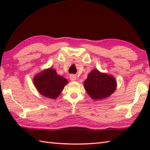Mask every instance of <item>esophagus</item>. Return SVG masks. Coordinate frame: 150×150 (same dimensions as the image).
<instances>
[{
    "instance_id": "obj_1",
    "label": "esophagus",
    "mask_w": 150,
    "mask_h": 150,
    "mask_svg": "<svg viewBox=\"0 0 150 150\" xmlns=\"http://www.w3.org/2000/svg\"><path fill=\"white\" fill-rule=\"evenodd\" d=\"M69 79L71 81H76V79H77V76H76L75 75H71L69 76Z\"/></svg>"
}]
</instances>
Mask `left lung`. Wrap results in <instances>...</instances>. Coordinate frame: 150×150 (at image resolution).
I'll list each match as a JSON object with an SVG mask.
<instances>
[{"mask_svg":"<svg viewBox=\"0 0 150 150\" xmlns=\"http://www.w3.org/2000/svg\"><path fill=\"white\" fill-rule=\"evenodd\" d=\"M116 81L113 75L93 69L84 81V88L93 100H102L109 97L116 89Z\"/></svg>","mask_w":150,"mask_h":150,"instance_id":"obj_1","label":"left lung"}]
</instances>
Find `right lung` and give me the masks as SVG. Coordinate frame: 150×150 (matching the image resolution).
Returning a JSON list of instances; mask_svg holds the SVG:
<instances>
[{
	"instance_id": "add662e5",
	"label": "right lung",
	"mask_w": 150,
	"mask_h": 150,
	"mask_svg": "<svg viewBox=\"0 0 150 150\" xmlns=\"http://www.w3.org/2000/svg\"><path fill=\"white\" fill-rule=\"evenodd\" d=\"M33 82L40 95L52 99L58 97L65 86L68 84V81L58 75L52 68L44 69L35 75Z\"/></svg>"
}]
</instances>
